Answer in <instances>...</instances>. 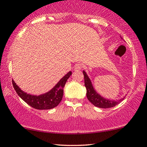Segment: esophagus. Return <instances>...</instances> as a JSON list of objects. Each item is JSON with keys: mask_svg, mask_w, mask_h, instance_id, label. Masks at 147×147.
<instances>
[{"mask_svg": "<svg viewBox=\"0 0 147 147\" xmlns=\"http://www.w3.org/2000/svg\"><path fill=\"white\" fill-rule=\"evenodd\" d=\"M83 67V65L81 63H77L74 65V71H80Z\"/></svg>", "mask_w": 147, "mask_h": 147, "instance_id": "1", "label": "esophagus"}]
</instances>
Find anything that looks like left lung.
Returning a JSON list of instances; mask_svg holds the SVG:
<instances>
[{
	"instance_id": "left-lung-1",
	"label": "left lung",
	"mask_w": 147,
	"mask_h": 147,
	"mask_svg": "<svg viewBox=\"0 0 147 147\" xmlns=\"http://www.w3.org/2000/svg\"><path fill=\"white\" fill-rule=\"evenodd\" d=\"M82 73L84 74V86L86 88V96H87L88 100L95 107L102 109L111 108V107H115L116 105H119L125 98V97H123V98L117 100L105 98L104 97L97 93L96 90H94L90 79L88 76L87 74L86 73V72L83 71Z\"/></svg>"
}]
</instances>
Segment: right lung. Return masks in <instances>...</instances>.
<instances>
[{
	"instance_id": "1",
	"label": "right lung",
	"mask_w": 147,
	"mask_h": 147,
	"mask_svg": "<svg viewBox=\"0 0 147 147\" xmlns=\"http://www.w3.org/2000/svg\"><path fill=\"white\" fill-rule=\"evenodd\" d=\"M71 74L72 72L69 71L59 80L52 89L46 93L38 96L27 94L26 92L22 91L18 86L16 85L13 80L12 84L16 93L28 105L38 110H48L55 108L61 102L63 96L64 86Z\"/></svg>"
}]
</instances>
